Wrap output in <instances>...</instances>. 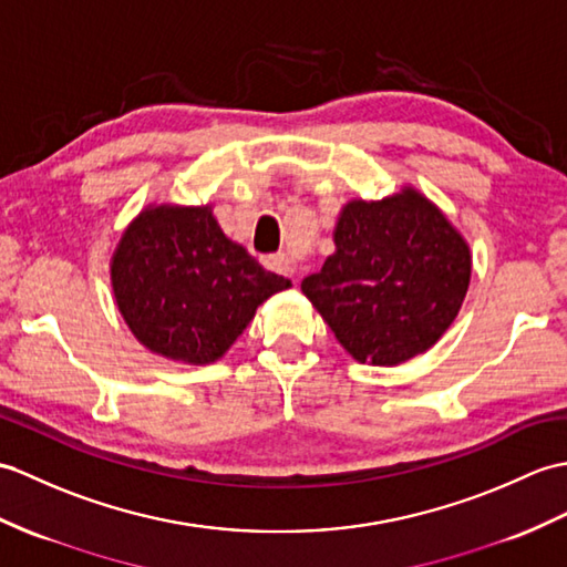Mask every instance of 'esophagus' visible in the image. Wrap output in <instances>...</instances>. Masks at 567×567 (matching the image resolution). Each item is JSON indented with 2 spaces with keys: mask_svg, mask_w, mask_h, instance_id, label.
I'll use <instances>...</instances> for the list:
<instances>
[{
  "mask_svg": "<svg viewBox=\"0 0 567 567\" xmlns=\"http://www.w3.org/2000/svg\"><path fill=\"white\" fill-rule=\"evenodd\" d=\"M266 266L272 270V272H278V275H282V278H289V280H297V262L289 258V256H285V254H275V256H268L266 258Z\"/></svg>",
  "mask_w": 567,
  "mask_h": 567,
  "instance_id": "34e87169",
  "label": "esophagus"
}]
</instances>
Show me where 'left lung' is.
Returning a JSON list of instances; mask_svg holds the SVG:
<instances>
[{"mask_svg":"<svg viewBox=\"0 0 567 567\" xmlns=\"http://www.w3.org/2000/svg\"><path fill=\"white\" fill-rule=\"evenodd\" d=\"M471 278L468 246L415 190L352 200L336 227V254L301 292L358 362L399 364L437 343Z\"/></svg>","mask_w":567,"mask_h":567,"instance_id":"obj_1","label":"left lung"}]
</instances>
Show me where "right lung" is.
I'll return each instance as SVG.
<instances>
[{
    "label": "right lung",
    "mask_w": 567,
    "mask_h": 567,
    "mask_svg": "<svg viewBox=\"0 0 567 567\" xmlns=\"http://www.w3.org/2000/svg\"><path fill=\"white\" fill-rule=\"evenodd\" d=\"M117 309L142 346L207 364L221 358L258 305L289 287L229 241L209 207H152L113 256Z\"/></svg>",
    "instance_id": "obj_1"
}]
</instances>
